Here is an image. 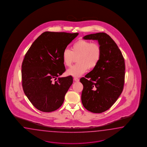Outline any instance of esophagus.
<instances>
[{
    "instance_id": "34e87169",
    "label": "esophagus",
    "mask_w": 147,
    "mask_h": 147,
    "mask_svg": "<svg viewBox=\"0 0 147 147\" xmlns=\"http://www.w3.org/2000/svg\"><path fill=\"white\" fill-rule=\"evenodd\" d=\"M74 81H75V82H78L80 81L79 78H74Z\"/></svg>"
}]
</instances>
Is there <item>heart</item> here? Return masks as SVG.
Wrapping results in <instances>:
<instances>
[{"mask_svg":"<svg viewBox=\"0 0 147 147\" xmlns=\"http://www.w3.org/2000/svg\"><path fill=\"white\" fill-rule=\"evenodd\" d=\"M102 56L101 46L97 42H92L86 40H79L71 47L64 50L62 59L65 65H72L75 58L78 63L67 69V74L74 77H78L88 69H93L98 65Z\"/></svg>","mask_w":147,"mask_h":147,"instance_id":"heart-1","label":"heart"}]
</instances>
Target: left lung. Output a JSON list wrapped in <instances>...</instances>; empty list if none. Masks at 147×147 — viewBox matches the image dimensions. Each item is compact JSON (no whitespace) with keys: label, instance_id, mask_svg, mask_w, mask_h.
Returning <instances> with one entry per match:
<instances>
[{"label":"left lung","instance_id":"1","mask_svg":"<svg viewBox=\"0 0 147 147\" xmlns=\"http://www.w3.org/2000/svg\"><path fill=\"white\" fill-rule=\"evenodd\" d=\"M83 38L98 40L101 47V58L98 65L80 79L83 85L81 100L84 107L100 113L111 108L123 91L124 57L117 44L106 33L88 35Z\"/></svg>","mask_w":147,"mask_h":147}]
</instances>
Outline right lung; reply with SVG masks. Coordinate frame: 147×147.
<instances>
[{"instance_id":"add662e5","label":"right lung","mask_w":147,"mask_h":147,"mask_svg":"<svg viewBox=\"0 0 147 147\" xmlns=\"http://www.w3.org/2000/svg\"><path fill=\"white\" fill-rule=\"evenodd\" d=\"M78 35L45 32L26 52L22 65V86L26 96L39 111H55L63 103L73 77L59 78L66 70L62 54Z\"/></svg>"}]
</instances>
